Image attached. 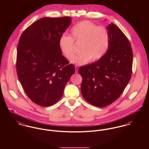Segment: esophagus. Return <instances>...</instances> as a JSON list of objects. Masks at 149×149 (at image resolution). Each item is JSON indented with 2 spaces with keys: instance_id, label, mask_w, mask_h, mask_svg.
Masks as SVG:
<instances>
[{
  "instance_id": "obj_1",
  "label": "esophagus",
  "mask_w": 149,
  "mask_h": 149,
  "mask_svg": "<svg viewBox=\"0 0 149 149\" xmlns=\"http://www.w3.org/2000/svg\"><path fill=\"white\" fill-rule=\"evenodd\" d=\"M75 70H76V73H77L79 70V67L77 66H75Z\"/></svg>"
}]
</instances>
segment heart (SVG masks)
Instances as JSON below:
<instances>
[{"label":"heart","mask_w":149,"mask_h":149,"mask_svg":"<svg viewBox=\"0 0 149 149\" xmlns=\"http://www.w3.org/2000/svg\"><path fill=\"white\" fill-rule=\"evenodd\" d=\"M71 36L62 35L59 38L58 45L64 56L69 60L75 53L74 41L81 42V53L76 56L72 63L77 65L86 64L91 60L96 62L106 54L109 45V36L108 31L102 26L89 21L76 23L70 30Z\"/></svg>","instance_id":"obj_1"}]
</instances>
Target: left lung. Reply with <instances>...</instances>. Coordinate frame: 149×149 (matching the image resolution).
I'll return each mask as SVG.
<instances>
[{"label": "left lung", "mask_w": 149, "mask_h": 149, "mask_svg": "<svg viewBox=\"0 0 149 149\" xmlns=\"http://www.w3.org/2000/svg\"><path fill=\"white\" fill-rule=\"evenodd\" d=\"M109 45L100 60L81 66V92L85 100L98 107H105L117 100L130 80L133 54L127 38L114 23L106 27Z\"/></svg>", "instance_id": "8db88e82"}]
</instances>
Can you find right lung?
Segmentation results:
<instances>
[{"mask_svg":"<svg viewBox=\"0 0 149 149\" xmlns=\"http://www.w3.org/2000/svg\"><path fill=\"white\" fill-rule=\"evenodd\" d=\"M71 18H42L22 34L17 47V71L29 99L42 107L51 106L63 96L75 73L74 66L62 55L58 45Z\"/></svg>","mask_w":149,"mask_h":149,"instance_id":"right-lung-1","label":"right lung"}]
</instances>
